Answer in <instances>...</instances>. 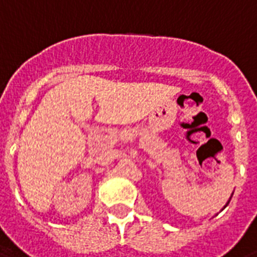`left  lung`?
<instances>
[{"label": "left lung", "mask_w": 257, "mask_h": 257, "mask_svg": "<svg viewBox=\"0 0 257 257\" xmlns=\"http://www.w3.org/2000/svg\"><path fill=\"white\" fill-rule=\"evenodd\" d=\"M227 204H228V202H227ZM227 204H226V205H227Z\"/></svg>", "instance_id": "obj_1"}]
</instances>
